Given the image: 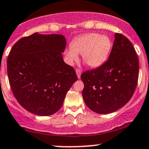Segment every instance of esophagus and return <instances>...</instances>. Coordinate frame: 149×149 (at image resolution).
<instances>
[{
	"instance_id": "obj_1",
	"label": "esophagus",
	"mask_w": 149,
	"mask_h": 149,
	"mask_svg": "<svg viewBox=\"0 0 149 149\" xmlns=\"http://www.w3.org/2000/svg\"><path fill=\"white\" fill-rule=\"evenodd\" d=\"M76 72L77 76H78V78L80 79V75H81V73H82V71L80 69H76Z\"/></svg>"
}]
</instances>
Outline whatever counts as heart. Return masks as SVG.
<instances>
[{
    "label": "heart",
    "instance_id": "heart-1",
    "mask_svg": "<svg viewBox=\"0 0 149 149\" xmlns=\"http://www.w3.org/2000/svg\"><path fill=\"white\" fill-rule=\"evenodd\" d=\"M111 40L106 35L88 33L77 37L65 49L64 55L68 64H73L82 54L83 60L92 68H97L107 60L111 50Z\"/></svg>",
    "mask_w": 149,
    "mask_h": 149
}]
</instances>
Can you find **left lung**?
<instances>
[{
	"mask_svg": "<svg viewBox=\"0 0 149 149\" xmlns=\"http://www.w3.org/2000/svg\"><path fill=\"white\" fill-rule=\"evenodd\" d=\"M139 69V59L132 44L123 34L116 33L108 60L80 76L87 107L97 113L107 114L125 105L136 89Z\"/></svg>",
	"mask_w": 149,
	"mask_h": 149,
	"instance_id": "obj_1",
	"label": "left lung"
}]
</instances>
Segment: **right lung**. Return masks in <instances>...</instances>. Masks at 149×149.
Returning a JSON list of instances; mask_svg holds the SVG:
<instances>
[{"label":"right lung","instance_id":"add662e5","mask_svg":"<svg viewBox=\"0 0 149 149\" xmlns=\"http://www.w3.org/2000/svg\"><path fill=\"white\" fill-rule=\"evenodd\" d=\"M66 45L60 34L35 33L12 47L7 60L10 85L28 111L42 116L55 113L78 80L74 69L63 60Z\"/></svg>","mask_w":149,"mask_h":149}]
</instances>
